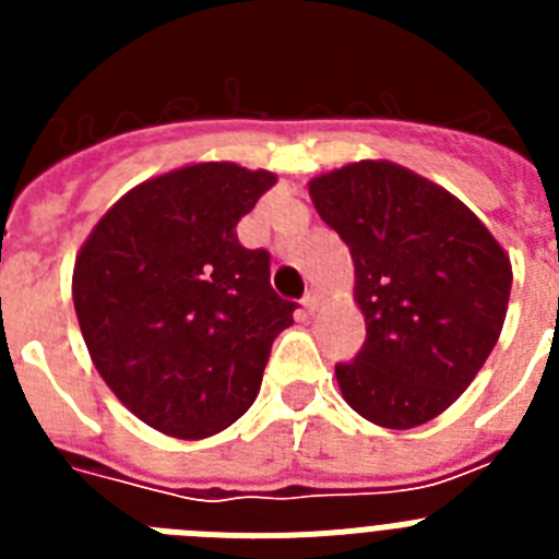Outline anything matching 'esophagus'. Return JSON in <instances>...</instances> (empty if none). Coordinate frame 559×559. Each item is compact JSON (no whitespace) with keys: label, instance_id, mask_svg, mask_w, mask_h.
<instances>
[{"label":"esophagus","instance_id":"1","mask_svg":"<svg viewBox=\"0 0 559 559\" xmlns=\"http://www.w3.org/2000/svg\"><path fill=\"white\" fill-rule=\"evenodd\" d=\"M322 302H324V296L319 294V290H308V294H305V299H302V305H305V310H308V313H316V310L322 308Z\"/></svg>","mask_w":559,"mask_h":559}]
</instances>
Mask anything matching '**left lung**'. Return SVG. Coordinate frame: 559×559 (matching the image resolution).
Wrapping results in <instances>:
<instances>
[{"label":"left lung","instance_id":"1","mask_svg":"<svg viewBox=\"0 0 559 559\" xmlns=\"http://www.w3.org/2000/svg\"><path fill=\"white\" fill-rule=\"evenodd\" d=\"M316 212L349 246L367 341L335 380L353 412L406 431L451 408L501 335L512 263L471 206L386 159L308 181Z\"/></svg>","mask_w":559,"mask_h":559}]
</instances>
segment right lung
I'll list each match as a JSON object with an SVG mask.
<instances>
[{"label":"right lung","instance_id":"1","mask_svg":"<svg viewBox=\"0 0 559 559\" xmlns=\"http://www.w3.org/2000/svg\"><path fill=\"white\" fill-rule=\"evenodd\" d=\"M274 185L235 162L176 167L131 187L78 251L72 302L92 364L167 437L206 439L243 417L271 344L294 324L269 251L235 231Z\"/></svg>","mask_w":559,"mask_h":559}]
</instances>
